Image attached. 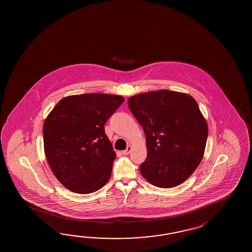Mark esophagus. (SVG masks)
Masks as SVG:
<instances>
[{
    "mask_svg": "<svg viewBox=\"0 0 252 252\" xmlns=\"http://www.w3.org/2000/svg\"><path fill=\"white\" fill-rule=\"evenodd\" d=\"M130 150H131V146H130V145H128V147H127V149L125 150H123V152H122V153H123L124 155H128V153L130 152Z\"/></svg>",
    "mask_w": 252,
    "mask_h": 252,
    "instance_id": "esophagus-1",
    "label": "esophagus"
}]
</instances>
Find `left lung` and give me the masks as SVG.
<instances>
[{"instance_id": "left-lung-1", "label": "left lung", "mask_w": 252, "mask_h": 252, "mask_svg": "<svg viewBox=\"0 0 252 252\" xmlns=\"http://www.w3.org/2000/svg\"><path fill=\"white\" fill-rule=\"evenodd\" d=\"M128 105L146 136L142 177L160 188L185 182L203 159L208 137L196 101L188 94L158 90L129 97Z\"/></svg>"}]
</instances>
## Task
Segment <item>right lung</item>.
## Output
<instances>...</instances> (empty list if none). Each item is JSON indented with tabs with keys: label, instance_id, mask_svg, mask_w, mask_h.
Listing matches in <instances>:
<instances>
[{
	"label": "right lung",
	"instance_id": "1",
	"mask_svg": "<svg viewBox=\"0 0 252 252\" xmlns=\"http://www.w3.org/2000/svg\"><path fill=\"white\" fill-rule=\"evenodd\" d=\"M124 101L107 94L70 95L48 114L43 125L45 155L64 188L86 194L108 182L116 154L104 124Z\"/></svg>",
	"mask_w": 252,
	"mask_h": 252
}]
</instances>
